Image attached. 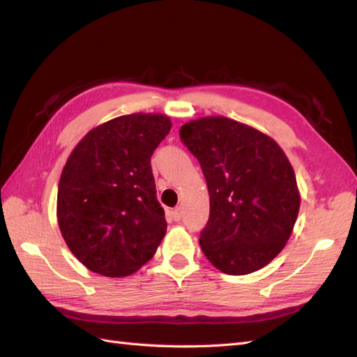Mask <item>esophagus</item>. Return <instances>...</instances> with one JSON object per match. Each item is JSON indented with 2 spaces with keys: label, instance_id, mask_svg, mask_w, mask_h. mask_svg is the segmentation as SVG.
Wrapping results in <instances>:
<instances>
[{
  "label": "esophagus",
  "instance_id": "esophagus-1",
  "mask_svg": "<svg viewBox=\"0 0 357 357\" xmlns=\"http://www.w3.org/2000/svg\"><path fill=\"white\" fill-rule=\"evenodd\" d=\"M172 218L174 219V221H181V218H183V210H181V207H176L173 211H172Z\"/></svg>",
  "mask_w": 357,
  "mask_h": 357
}]
</instances>
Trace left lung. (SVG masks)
<instances>
[{
	"mask_svg": "<svg viewBox=\"0 0 357 357\" xmlns=\"http://www.w3.org/2000/svg\"><path fill=\"white\" fill-rule=\"evenodd\" d=\"M179 135L207 181L204 255L231 276L264 268L282 252L299 213L301 193L285 151L267 133L225 116L188 121Z\"/></svg>",
	"mask_w": 357,
	"mask_h": 357,
	"instance_id": "8db88e82",
	"label": "left lung"
}]
</instances>
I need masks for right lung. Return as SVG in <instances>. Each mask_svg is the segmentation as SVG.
I'll return each mask as SVG.
<instances>
[{
  "label": "right lung",
  "instance_id": "1",
  "mask_svg": "<svg viewBox=\"0 0 357 357\" xmlns=\"http://www.w3.org/2000/svg\"><path fill=\"white\" fill-rule=\"evenodd\" d=\"M172 128L162 113H132L92 128L63 169L56 218L90 271L124 278L156 253L167 230L150 158Z\"/></svg>",
  "mask_w": 357,
  "mask_h": 357
}]
</instances>
